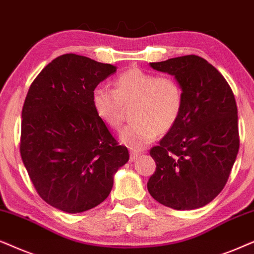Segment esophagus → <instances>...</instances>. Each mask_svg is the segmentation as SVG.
Masks as SVG:
<instances>
[{"mask_svg": "<svg viewBox=\"0 0 254 254\" xmlns=\"http://www.w3.org/2000/svg\"><path fill=\"white\" fill-rule=\"evenodd\" d=\"M139 151H136V150H130V160L131 161H134L136 159L138 158V155H139Z\"/></svg>", "mask_w": 254, "mask_h": 254, "instance_id": "1", "label": "esophagus"}]
</instances>
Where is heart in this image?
Segmentation results:
<instances>
[{"label":"heart","instance_id":"1","mask_svg":"<svg viewBox=\"0 0 254 254\" xmlns=\"http://www.w3.org/2000/svg\"><path fill=\"white\" fill-rule=\"evenodd\" d=\"M92 104L100 120L114 131H120L125 108L130 118L121 134L124 144L141 148L170 131L180 117L184 93L177 79L155 75L140 68L124 70L115 77L113 89L97 86L92 93Z\"/></svg>","mask_w":254,"mask_h":254}]
</instances>
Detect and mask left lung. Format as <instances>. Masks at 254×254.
Wrapping results in <instances>:
<instances>
[{
	"label": "left lung",
	"instance_id": "1",
	"mask_svg": "<svg viewBox=\"0 0 254 254\" xmlns=\"http://www.w3.org/2000/svg\"><path fill=\"white\" fill-rule=\"evenodd\" d=\"M174 75L184 93L180 117L151 148L155 172L147 189L159 203L177 210L208 204L228 181L239 150L237 104L231 87L198 56L151 63Z\"/></svg>",
	"mask_w": 254,
	"mask_h": 254
}]
</instances>
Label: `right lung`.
<instances>
[{"label":"right lung","instance_id":"add662e5","mask_svg":"<svg viewBox=\"0 0 254 254\" xmlns=\"http://www.w3.org/2000/svg\"><path fill=\"white\" fill-rule=\"evenodd\" d=\"M110 64L67 53L52 60L29 88L22 110L23 164L37 192L59 210L76 214L106 200L114 174L129 160L92 104Z\"/></svg>","mask_w":254,"mask_h":254}]
</instances>
